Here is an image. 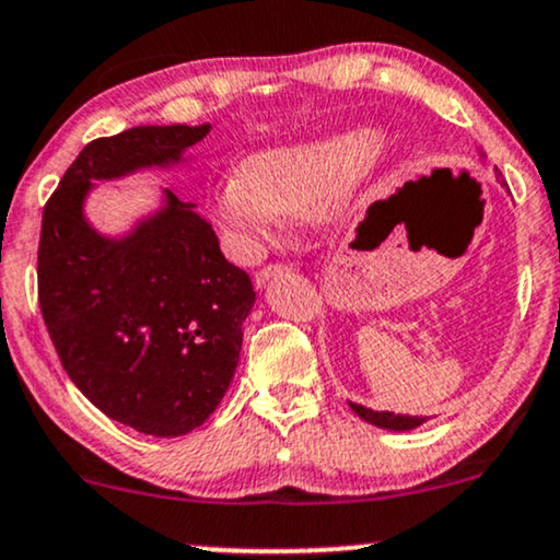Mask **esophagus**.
Listing matches in <instances>:
<instances>
[{"mask_svg":"<svg viewBox=\"0 0 560 560\" xmlns=\"http://www.w3.org/2000/svg\"><path fill=\"white\" fill-rule=\"evenodd\" d=\"M289 271V266L287 262H268V266H262L258 273H255V284L258 287H262L266 284L268 279H273V276H279V273H287Z\"/></svg>","mask_w":560,"mask_h":560,"instance_id":"obj_1","label":"esophagus"}]
</instances>
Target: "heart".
<instances>
[{
    "mask_svg": "<svg viewBox=\"0 0 560 560\" xmlns=\"http://www.w3.org/2000/svg\"><path fill=\"white\" fill-rule=\"evenodd\" d=\"M378 145L373 130H354L255 153L215 185V219L258 250L276 237L284 213H313L341 198L370 170Z\"/></svg>",
    "mask_w": 560,
    "mask_h": 560,
    "instance_id": "heart-1",
    "label": "heart"
}]
</instances>
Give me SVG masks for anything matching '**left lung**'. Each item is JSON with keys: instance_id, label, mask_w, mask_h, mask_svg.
Masks as SVG:
<instances>
[{"instance_id": "obj_1", "label": "left lung", "mask_w": 560, "mask_h": 560, "mask_svg": "<svg viewBox=\"0 0 560 560\" xmlns=\"http://www.w3.org/2000/svg\"><path fill=\"white\" fill-rule=\"evenodd\" d=\"M354 409V415H360L362 420L370 422V425H378L386 430H412L422 425V417H409V415H394V412H373V409L360 407V404H349Z\"/></svg>"}]
</instances>
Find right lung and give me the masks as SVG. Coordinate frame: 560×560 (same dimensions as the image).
I'll return each instance as SVG.
<instances>
[{"mask_svg":"<svg viewBox=\"0 0 560 560\" xmlns=\"http://www.w3.org/2000/svg\"><path fill=\"white\" fill-rule=\"evenodd\" d=\"M208 125L132 127L91 140L44 206L38 307L70 381L112 420L156 438L203 425L224 399L255 292L211 224L166 190L130 237L83 219L91 179L179 161Z\"/></svg>","mask_w":560,"mask_h":560,"instance_id":"add662e5","label":"right lung"}]
</instances>
